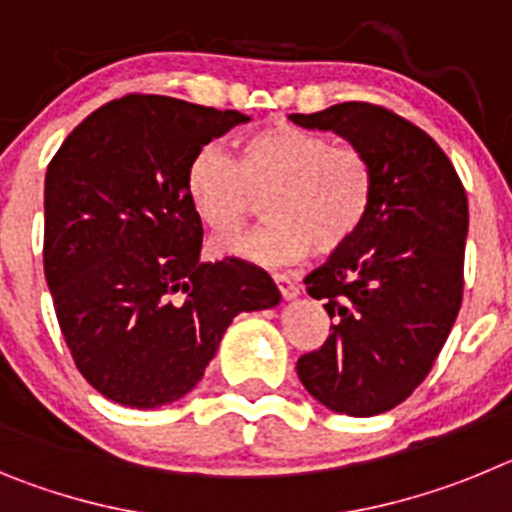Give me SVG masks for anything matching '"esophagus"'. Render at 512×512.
Here are the masks:
<instances>
[{"instance_id": "obj_1", "label": "esophagus", "mask_w": 512, "mask_h": 512, "mask_svg": "<svg viewBox=\"0 0 512 512\" xmlns=\"http://www.w3.org/2000/svg\"><path fill=\"white\" fill-rule=\"evenodd\" d=\"M274 282H277L279 295H282L284 300H295V297L300 295V287H297V284L292 282L289 277H284V274H277V277H274Z\"/></svg>"}]
</instances>
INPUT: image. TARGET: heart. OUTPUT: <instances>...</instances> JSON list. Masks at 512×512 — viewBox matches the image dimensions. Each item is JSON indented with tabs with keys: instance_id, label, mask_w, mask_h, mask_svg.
Returning <instances> with one entry per match:
<instances>
[{
	"instance_id": "1",
	"label": "heart",
	"mask_w": 512,
	"mask_h": 512,
	"mask_svg": "<svg viewBox=\"0 0 512 512\" xmlns=\"http://www.w3.org/2000/svg\"><path fill=\"white\" fill-rule=\"evenodd\" d=\"M189 205L207 230L230 238L246 225L256 197L269 223L217 243V253L261 266H284L312 251H341L364 225L374 200V169L356 146L297 125H269L241 140L235 161L202 146L184 174Z\"/></svg>"
}]
</instances>
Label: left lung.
Masks as SVG:
<instances>
[{
    "label": "left lung",
    "instance_id": "8db88e82",
    "mask_svg": "<svg viewBox=\"0 0 512 512\" xmlns=\"http://www.w3.org/2000/svg\"><path fill=\"white\" fill-rule=\"evenodd\" d=\"M289 120L333 130L374 169L359 233L305 277L333 325L318 351L300 356L297 377L333 413H387L428 377L459 315L467 192L431 135L377 104L343 102Z\"/></svg>",
    "mask_w": 512,
    "mask_h": 512
}]
</instances>
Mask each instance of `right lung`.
I'll return each mask as SVG.
<instances>
[{
  "instance_id": "add662e5",
  "label": "right lung",
  "mask_w": 512,
  "mask_h": 512,
  "mask_svg": "<svg viewBox=\"0 0 512 512\" xmlns=\"http://www.w3.org/2000/svg\"><path fill=\"white\" fill-rule=\"evenodd\" d=\"M251 117L128 94L76 125L45 171V282L81 377L125 408L176 402L202 379L238 312L277 307L241 259L200 261L192 156Z\"/></svg>"
}]
</instances>
